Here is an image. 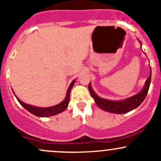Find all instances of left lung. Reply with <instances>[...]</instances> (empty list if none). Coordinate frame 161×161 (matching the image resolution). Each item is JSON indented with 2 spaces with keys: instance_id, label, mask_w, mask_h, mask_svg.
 <instances>
[{
  "instance_id": "1",
  "label": "left lung",
  "mask_w": 161,
  "mask_h": 161,
  "mask_svg": "<svg viewBox=\"0 0 161 161\" xmlns=\"http://www.w3.org/2000/svg\"><path fill=\"white\" fill-rule=\"evenodd\" d=\"M151 74H150L148 79L146 80L145 84H144V89H143L139 93L134 96L130 97V98H126L123 101H110L101 98L98 96L92 89L91 84H89V90L91 94L92 97L94 98L95 103L101 109L106 112L115 113V114H124L127 113L130 111L133 110L138 107L144 100L147 96L149 90L150 84H151Z\"/></svg>"
}]
</instances>
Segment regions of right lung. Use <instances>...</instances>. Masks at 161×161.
<instances>
[{"mask_svg":"<svg viewBox=\"0 0 161 161\" xmlns=\"http://www.w3.org/2000/svg\"><path fill=\"white\" fill-rule=\"evenodd\" d=\"M74 83H75V80H73L70 84L68 90L66 92V98L61 102V103L58 104V105H54V106L49 107V108H38L33 106V105H27V104L24 103V102H21V101L16 96L17 99L20 102V105H22L24 108L26 109L28 112L32 113L34 115L38 116V117H49V116H53L55 114H57L59 113H61L64 112L65 109L66 108L69 102V97H70V91H71L72 86H73Z\"/></svg>","mask_w":161,"mask_h":161,"instance_id":"add662e5","label":"right lung"}]
</instances>
